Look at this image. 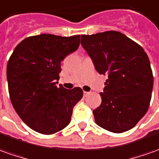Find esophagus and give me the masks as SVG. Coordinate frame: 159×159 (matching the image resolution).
Returning a JSON list of instances; mask_svg holds the SVG:
<instances>
[{
  "label": "esophagus",
  "mask_w": 159,
  "mask_h": 159,
  "mask_svg": "<svg viewBox=\"0 0 159 159\" xmlns=\"http://www.w3.org/2000/svg\"><path fill=\"white\" fill-rule=\"evenodd\" d=\"M88 94H89V93H88V92H85V91H84V97H86Z\"/></svg>",
  "instance_id": "esophagus-1"
}]
</instances>
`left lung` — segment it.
Returning <instances> with one entry per match:
<instances>
[{
	"label": "left lung",
	"mask_w": 159,
	"mask_h": 159,
	"mask_svg": "<svg viewBox=\"0 0 159 159\" xmlns=\"http://www.w3.org/2000/svg\"><path fill=\"white\" fill-rule=\"evenodd\" d=\"M81 45L99 74H108L102 102L93 110L100 127L114 133L133 128L148 111L153 74L144 48L122 33L81 35Z\"/></svg>",
	"instance_id": "obj_1"
}]
</instances>
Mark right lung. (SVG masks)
I'll return each mask as SVG.
<instances>
[{
  "label": "right lung",
  "mask_w": 159,
  "mask_h": 159,
  "mask_svg": "<svg viewBox=\"0 0 159 159\" xmlns=\"http://www.w3.org/2000/svg\"><path fill=\"white\" fill-rule=\"evenodd\" d=\"M80 35L47 34L27 37L16 46L7 66L12 105L27 126L50 135L68 125L73 107L83 97L80 87L72 90L56 84L61 62L80 46Z\"/></svg>",
  "instance_id": "right-lung-1"
}]
</instances>
